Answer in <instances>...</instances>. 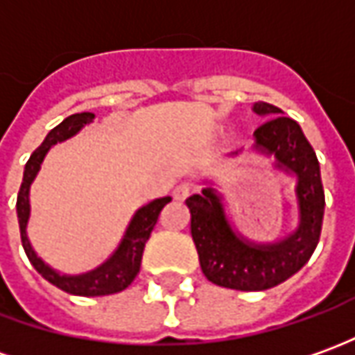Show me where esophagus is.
<instances>
[{
  "mask_svg": "<svg viewBox=\"0 0 355 355\" xmlns=\"http://www.w3.org/2000/svg\"><path fill=\"white\" fill-rule=\"evenodd\" d=\"M191 193H193V187H191L189 183H182V185H178V187L173 189V197H175L178 201L187 199V197H189Z\"/></svg>",
  "mask_w": 355,
  "mask_h": 355,
  "instance_id": "obj_1",
  "label": "esophagus"
}]
</instances>
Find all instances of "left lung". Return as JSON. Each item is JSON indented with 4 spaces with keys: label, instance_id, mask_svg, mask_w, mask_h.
Returning <instances> with one entry per match:
<instances>
[{
    "label": "left lung",
    "instance_id": "obj_1",
    "mask_svg": "<svg viewBox=\"0 0 355 355\" xmlns=\"http://www.w3.org/2000/svg\"><path fill=\"white\" fill-rule=\"evenodd\" d=\"M254 111L270 116L254 130V146L273 154L277 168L297 175V230L275 244H248L232 232L220 199L211 187L185 199L191 213V236L205 277L236 291H263L299 272L315 252L324 216L320 166L297 121L282 115L279 107L263 101H258Z\"/></svg>",
    "mask_w": 355,
    "mask_h": 355
}]
</instances>
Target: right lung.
Wrapping results in <instances>:
<instances>
[{"instance_id":"add662e5","label":"right lung","mask_w":355,"mask_h":355,"mask_svg":"<svg viewBox=\"0 0 355 355\" xmlns=\"http://www.w3.org/2000/svg\"><path fill=\"white\" fill-rule=\"evenodd\" d=\"M92 121H94V113H76V115L64 119L58 127L52 128L46 135L44 142L31 154V158L25 164L23 183H21V189L17 195V218H19V228H21V242H23L28 261L46 282L56 285L58 289L66 291V293L80 295V297H101V295L119 293L135 282L137 273L140 272L142 252L146 246V240L150 239V232L156 227V220H158V215H160L164 205L172 201L170 197H162V199H156L146 207L139 209L137 215L132 216L130 225H128L127 234L121 242V246L103 266H99L94 272L83 273V275H60L40 260L35 254V250L31 248L27 230H25L28 220V187L39 172L42 158L49 152L50 146L60 142V140L73 137L83 125H87Z\"/></svg>"}]
</instances>
